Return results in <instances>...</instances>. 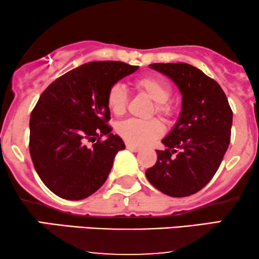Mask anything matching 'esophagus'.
I'll list each match as a JSON object with an SVG mask.
<instances>
[{
  "mask_svg": "<svg viewBox=\"0 0 259 259\" xmlns=\"http://www.w3.org/2000/svg\"><path fill=\"white\" fill-rule=\"evenodd\" d=\"M126 148H127V150L132 151V152H139V151H140V148H139V147L134 146V145L130 144V143H126Z\"/></svg>",
  "mask_w": 259,
  "mask_h": 259,
  "instance_id": "34e87169",
  "label": "esophagus"
}]
</instances>
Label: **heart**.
I'll use <instances>...</instances> for the list:
<instances>
[{"label":"heart","mask_w":259,"mask_h":259,"mask_svg":"<svg viewBox=\"0 0 259 259\" xmlns=\"http://www.w3.org/2000/svg\"><path fill=\"white\" fill-rule=\"evenodd\" d=\"M136 88L140 94L145 95L154 102V113L164 119H168L173 114V106L168 101L171 97V87L165 80L154 75H146L136 81ZM107 106L115 115L125 113L128 104V94L126 88L120 83L109 87L106 97ZM116 132L127 143L144 146L157 140L164 133V126L157 119L152 120H123L116 126Z\"/></svg>","instance_id":"heart-1"}]
</instances>
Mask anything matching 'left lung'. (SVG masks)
<instances>
[{
  "label": "left lung",
  "instance_id": "left-lung-1",
  "mask_svg": "<svg viewBox=\"0 0 259 259\" xmlns=\"http://www.w3.org/2000/svg\"><path fill=\"white\" fill-rule=\"evenodd\" d=\"M183 95L180 116L157 151L146 177L160 192L187 197L206 186L217 172L231 139L232 109L222 87L189 63H152Z\"/></svg>",
  "mask_w": 259,
  "mask_h": 259
}]
</instances>
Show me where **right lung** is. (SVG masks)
Here are the masks:
<instances>
[{
    "instance_id": "add662e5",
    "label": "right lung",
    "mask_w": 259,
    "mask_h": 259,
    "mask_svg": "<svg viewBox=\"0 0 259 259\" xmlns=\"http://www.w3.org/2000/svg\"><path fill=\"white\" fill-rule=\"evenodd\" d=\"M138 68L120 61L88 62L41 94L30 114L29 152L38 177L56 196L84 199L104 185L115 154L125 148L107 123L106 97L112 84Z\"/></svg>"
}]
</instances>
